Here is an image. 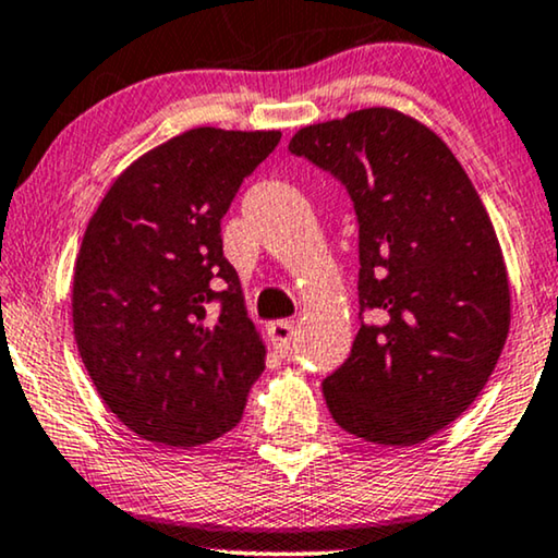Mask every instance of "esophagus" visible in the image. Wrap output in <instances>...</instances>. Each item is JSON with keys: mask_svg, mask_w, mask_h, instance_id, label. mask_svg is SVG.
<instances>
[{"mask_svg": "<svg viewBox=\"0 0 558 558\" xmlns=\"http://www.w3.org/2000/svg\"><path fill=\"white\" fill-rule=\"evenodd\" d=\"M294 325L287 323V319H279V323H271L269 325V338H271V345L277 353L281 355H289L292 353V345H294Z\"/></svg>", "mask_w": 558, "mask_h": 558, "instance_id": "34e87169", "label": "esophagus"}]
</instances>
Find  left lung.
Masks as SVG:
<instances>
[{"label":"left lung","instance_id":"1","mask_svg":"<svg viewBox=\"0 0 558 558\" xmlns=\"http://www.w3.org/2000/svg\"><path fill=\"white\" fill-rule=\"evenodd\" d=\"M289 151L345 185L357 216L353 350L323 384L342 429L411 447L483 391L510 327L502 251L468 172L407 113L361 109L300 129Z\"/></svg>","mask_w":558,"mask_h":558}]
</instances>
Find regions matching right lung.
<instances>
[{"mask_svg":"<svg viewBox=\"0 0 558 558\" xmlns=\"http://www.w3.org/2000/svg\"><path fill=\"white\" fill-rule=\"evenodd\" d=\"M281 132L197 126L113 180L73 271V332L111 414L159 447L241 422L266 348L223 256L220 218Z\"/></svg>","mask_w":558,"mask_h":558,"instance_id":"right-lung-1","label":"right lung"}]
</instances>
